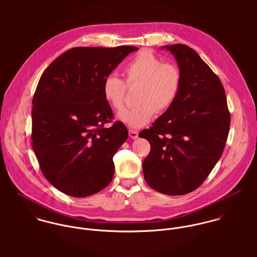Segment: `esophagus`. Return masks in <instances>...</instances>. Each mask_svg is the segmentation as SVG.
I'll use <instances>...</instances> for the list:
<instances>
[{
	"label": "esophagus",
	"mask_w": 257,
	"mask_h": 257,
	"mask_svg": "<svg viewBox=\"0 0 257 257\" xmlns=\"http://www.w3.org/2000/svg\"><path fill=\"white\" fill-rule=\"evenodd\" d=\"M128 134H130L131 139H133V140H136V139H138V138H139V133H138L137 131L130 130V131H128Z\"/></svg>",
	"instance_id": "34e87169"
}]
</instances>
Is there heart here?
<instances>
[{
    "mask_svg": "<svg viewBox=\"0 0 257 257\" xmlns=\"http://www.w3.org/2000/svg\"><path fill=\"white\" fill-rule=\"evenodd\" d=\"M126 86H140L137 102L139 106L124 110L118 119L132 128L147 124L157 111L168 110L176 101L182 84L180 69L163 61L150 51L136 55L122 70ZM103 97L117 112L124 109L125 85L114 75L104 79Z\"/></svg>",
    "mask_w": 257,
    "mask_h": 257,
    "instance_id": "heart-1",
    "label": "heart"
}]
</instances>
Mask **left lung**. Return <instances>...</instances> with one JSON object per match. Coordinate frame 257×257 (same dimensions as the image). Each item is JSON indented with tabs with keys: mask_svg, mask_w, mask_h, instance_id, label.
Wrapping results in <instances>:
<instances>
[{
	"mask_svg": "<svg viewBox=\"0 0 257 257\" xmlns=\"http://www.w3.org/2000/svg\"><path fill=\"white\" fill-rule=\"evenodd\" d=\"M175 58L182 75L174 104L139 135L150 144L143 163L147 183L170 196L196 190L222 154L230 116L218 76L185 44L161 46Z\"/></svg>",
	"mask_w": 257,
	"mask_h": 257,
	"instance_id": "left-lung-1",
	"label": "left lung"
}]
</instances>
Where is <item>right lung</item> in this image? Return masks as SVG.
I'll return each mask as SVG.
<instances>
[{"label":"right lung","instance_id":"1","mask_svg":"<svg viewBox=\"0 0 257 257\" xmlns=\"http://www.w3.org/2000/svg\"><path fill=\"white\" fill-rule=\"evenodd\" d=\"M135 46L75 47L41 75L33 99V147L47 181L76 198L106 188L113 177L112 156L126 141L120 121L103 97L104 79Z\"/></svg>","mask_w":257,"mask_h":257}]
</instances>
